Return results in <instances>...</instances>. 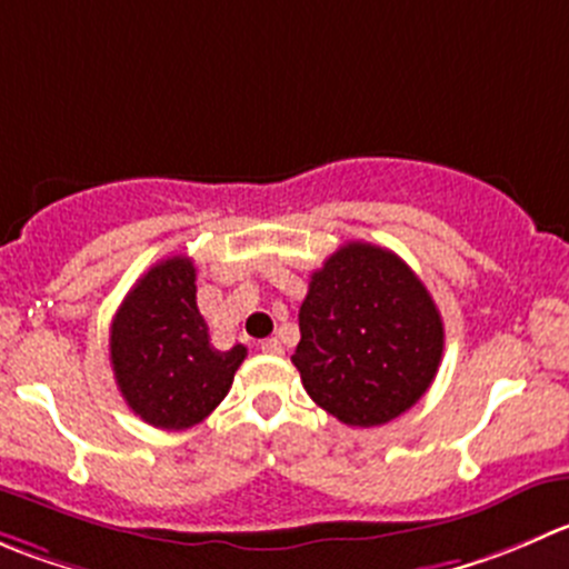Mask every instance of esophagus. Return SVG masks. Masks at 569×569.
<instances>
[{"label":"esophagus","mask_w":569,"mask_h":569,"mask_svg":"<svg viewBox=\"0 0 569 569\" xmlns=\"http://www.w3.org/2000/svg\"><path fill=\"white\" fill-rule=\"evenodd\" d=\"M261 350L269 352V356H280V352H283V345H280L278 339H263Z\"/></svg>","instance_id":"1"}]
</instances>
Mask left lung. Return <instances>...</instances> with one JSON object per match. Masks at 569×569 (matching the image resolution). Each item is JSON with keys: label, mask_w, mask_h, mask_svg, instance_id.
<instances>
[{"label": "left lung", "mask_w": 569, "mask_h": 569, "mask_svg": "<svg viewBox=\"0 0 569 569\" xmlns=\"http://www.w3.org/2000/svg\"><path fill=\"white\" fill-rule=\"evenodd\" d=\"M442 350V313L411 267L383 247L350 241L311 274L291 361L319 408L375 428L428 391Z\"/></svg>", "instance_id": "left-lung-1"}]
</instances>
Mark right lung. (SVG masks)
I'll return each mask as SVG.
<instances>
[{
    "mask_svg": "<svg viewBox=\"0 0 569 569\" xmlns=\"http://www.w3.org/2000/svg\"><path fill=\"white\" fill-rule=\"evenodd\" d=\"M194 280L191 258H163L132 286L110 322L116 386L138 417L163 431L202 422L247 356L244 345H211Z\"/></svg>",
    "mask_w": 569,
    "mask_h": 569,
    "instance_id": "right-lung-1",
    "label": "right lung"
}]
</instances>
